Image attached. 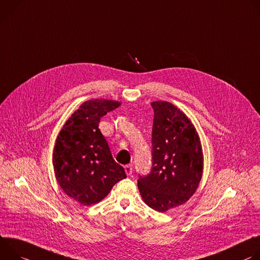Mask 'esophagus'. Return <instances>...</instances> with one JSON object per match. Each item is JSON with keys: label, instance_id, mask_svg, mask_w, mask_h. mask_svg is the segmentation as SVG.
Here are the masks:
<instances>
[{"label": "esophagus", "instance_id": "1", "mask_svg": "<svg viewBox=\"0 0 260 260\" xmlns=\"http://www.w3.org/2000/svg\"><path fill=\"white\" fill-rule=\"evenodd\" d=\"M125 171L127 176H131L132 175V165L131 164H128V165H125Z\"/></svg>", "mask_w": 260, "mask_h": 260}]
</instances>
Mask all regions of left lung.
<instances>
[{
	"label": "left lung",
	"mask_w": 260,
	"mask_h": 260,
	"mask_svg": "<svg viewBox=\"0 0 260 260\" xmlns=\"http://www.w3.org/2000/svg\"><path fill=\"white\" fill-rule=\"evenodd\" d=\"M153 167L137 186L143 201L163 213L184 205L203 178L204 154L191 120L176 105L154 101Z\"/></svg>",
	"instance_id": "8db88e82"
}]
</instances>
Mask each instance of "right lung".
Returning a JSON list of instances; mask_svg holds the SVG:
<instances>
[{"instance_id": "add662e5", "label": "right lung", "mask_w": 260, "mask_h": 260, "mask_svg": "<svg viewBox=\"0 0 260 260\" xmlns=\"http://www.w3.org/2000/svg\"><path fill=\"white\" fill-rule=\"evenodd\" d=\"M121 105L107 99L83 102L64 124L55 139L52 164L62 190L82 206L98 204L114 184L126 178L111 156L99 129L100 119Z\"/></svg>"}]
</instances>
